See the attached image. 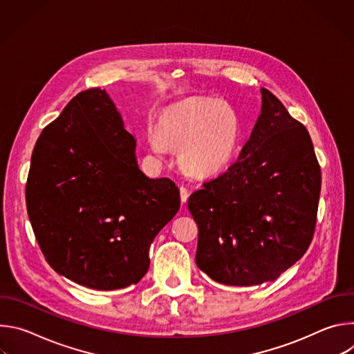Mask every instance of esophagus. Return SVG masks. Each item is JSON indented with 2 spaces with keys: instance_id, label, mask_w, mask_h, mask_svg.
Wrapping results in <instances>:
<instances>
[{
  "instance_id": "34e87169",
  "label": "esophagus",
  "mask_w": 354,
  "mask_h": 354,
  "mask_svg": "<svg viewBox=\"0 0 354 354\" xmlns=\"http://www.w3.org/2000/svg\"><path fill=\"white\" fill-rule=\"evenodd\" d=\"M179 190H180V200H182V205H185L186 201H187V198H189V192H187V189H186L185 186H180V187H179Z\"/></svg>"
}]
</instances>
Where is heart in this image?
Here are the masks:
<instances>
[{"label":"heart","mask_w":354,"mask_h":354,"mask_svg":"<svg viewBox=\"0 0 354 354\" xmlns=\"http://www.w3.org/2000/svg\"><path fill=\"white\" fill-rule=\"evenodd\" d=\"M158 133L149 134L148 142L162 156L165 145L179 148V162L193 175H212L231 158L239 122L235 111L220 99L193 97L165 109L158 122Z\"/></svg>","instance_id":"obj_1"}]
</instances>
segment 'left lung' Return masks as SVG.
Listing matches in <instances>:
<instances>
[{
  "label": "left lung",
  "instance_id": "8db88e82",
  "mask_svg": "<svg viewBox=\"0 0 354 354\" xmlns=\"http://www.w3.org/2000/svg\"><path fill=\"white\" fill-rule=\"evenodd\" d=\"M262 109L225 172L190 194L196 263L214 281L258 286L306 254L315 231L321 168L304 124L262 88Z\"/></svg>",
  "mask_w": 354,
  "mask_h": 354
}]
</instances>
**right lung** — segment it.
<instances>
[{"label":"right lung","mask_w":354,"mask_h":354,"mask_svg":"<svg viewBox=\"0 0 354 354\" xmlns=\"http://www.w3.org/2000/svg\"><path fill=\"white\" fill-rule=\"evenodd\" d=\"M105 89L74 96L33 148L26 209L47 263L93 290L138 283L148 250L180 206L168 178L149 179Z\"/></svg>","instance_id":"1"}]
</instances>
